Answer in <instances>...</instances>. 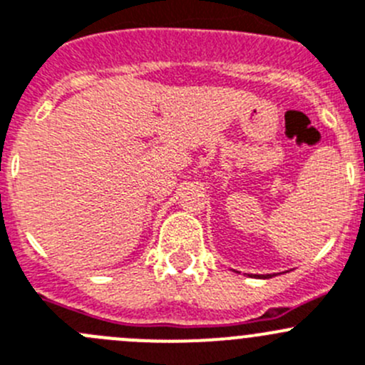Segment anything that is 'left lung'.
I'll return each mask as SVG.
<instances>
[{
	"label": "left lung",
	"instance_id": "1",
	"mask_svg": "<svg viewBox=\"0 0 365 365\" xmlns=\"http://www.w3.org/2000/svg\"><path fill=\"white\" fill-rule=\"evenodd\" d=\"M256 277H262V279H267V277H272V274H263V276H256Z\"/></svg>",
	"mask_w": 365,
	"mask_h": 365
}]
</instances>
